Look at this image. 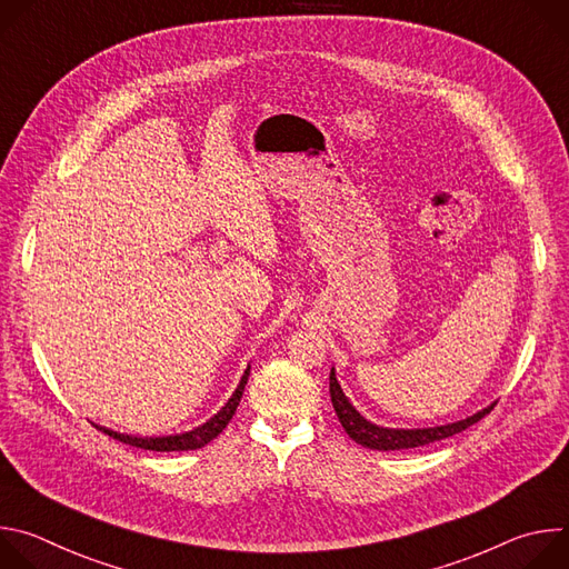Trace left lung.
Here are the masks:
<instances>
[{
  "mask_svg": "<svg viewBox=\"0 0 569 569\" xmlns=\"http://www.w3.org/2000/svg\"><path fill=\"white\" fill-rule=\"evenodd\" d=\"M331 402L336 408V415L345 428V432L360 446L365 448H371V450H405V448H419V446H428V443H435V441H441V439H448L457 432H463L466 428H470L472 423L481 421L486 415H489L493 410V405H489V408H483L481 412L468 417V419H461V421H455V423H448V426H437V428H415V430H398V428H382V426H376L371 421H367L353 405L349 402V398L345 396L338 378H336V369H331Z\"/></svg>",
  "mask_w": 569,
  "mask_h": 569,
  "instance_id": "left-lung-1",
  "label": "left lung"
}]
</instances>
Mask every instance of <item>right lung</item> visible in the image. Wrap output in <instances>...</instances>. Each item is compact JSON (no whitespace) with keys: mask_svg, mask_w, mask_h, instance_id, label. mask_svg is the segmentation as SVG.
<instances>
[{"mask_svg":"<svg viewBox=\"0 0 569 569\" xmlns=\"http://www.w3.org/2000/svg\"><path fill=\"white\" fill-rule=\"evenodd\" d=\"M248 376H250V367L246 369V373H242L236 391L231 393V398L224 402V408H220L218 415H213L207 423L193 428L191 432H182V435H169V437H132V435H121V432H114V430H108V428H101L97 426L101 432H106L108 437L121 441V443H128V446H134V448H143V450H154V452H173V450H198L202 446H207L209 441H213L224 428L227 423L231 421L238 402L242 398V389H246L248 385Z\"/></svg>","mask_w":569,"mask_h":569,"instance_id":"add662e5","label":"right lung"}]
</instances>
